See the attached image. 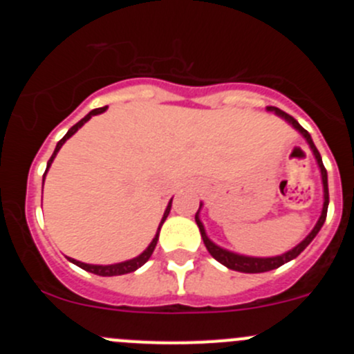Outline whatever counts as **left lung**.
<instances>
[{
    "label": "left lung",
    "mask_w": 354,
    "mask_h": 354,
    "mask_svg": "<svg viewBox=\"0 0 354 354\" xmlns=\"http://www.w3.org/2000/svg\"><path fill=\"white\" fill-rule=\"evenodd\" d=\"M267 111H270V113L277 114V116H281V118H283V120H286L288 123L291 124L292 128H295V130H298L299 133H301V137L305 138L306 144H308L310 149H312L313 156H315L317 164H319L320 176H322L324 205H322V212H320L319 221H317V224H315V226H313V230L310 231L308 236H306L303 241H299V243L296 245L295 248H291V250H289V252L283 253V255H276V257H248V255H240V253L230 252V250H226V248H223V246L216 245L212 240H210L209 236H207L205 227H203L202 221H200V217H198L200 209H202V202H200V209H198V212L195 214V221H197V226H198V230H200V234H202V240H203V243H205L207 250H209V253L214 257V259L217 260V262H221V263H223V266H226L227 269L238 270V272H246V274L267 272V270L277 269V267L284 266V263L289 262V260L296 259V257H298L299 253H301L303 250L306 248V246L312 243L313 238H315L317 234H319L320 227H322L324 223H326L327 207H329V185H327V171H326V167H324L322 157H320L319 151H317V147H315V144H313V140H312V137H310V133L305 130V128L301 127V124L298 123V121L295 120V118L289 116V114L284 113V111H281L279 108H274V106H269V108H267Z\"/></svg>",
    "instance_id": "1"
}]
</instances>
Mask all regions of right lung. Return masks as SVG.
Listing matches in <instances>:
<instances>
[{"label":"right lung","instance_id":"add662e5","mask_svg":"<svg viewBox=\"0 0 354 354\" xmlns=\"http://www.w3.org/2000/svg\"><path fill=\"white\" fill-rule=\"evenodd\" d=\"M106 109H108V106H104V108L92 109L91 113L87 114V116H85V118H82V120L78 121L77 124H73V127H71L70 130L66 131V135H65V137H63L62 140H59L58 144H56V149H55V152H53L51 159L48 160V167H46V173H48V169H49V167H51V164H53V160H55L56 154H58V152H59V149L63 147V144H65V142L68 140V138H70L71 135H75V133H77V131H78V128H82V127H84V124L87 123V121L91 120L92 116H95V114H101V113H104ZM46 173H44V178H46ZM171 202H173V198L169 200V203H167L166 210H164V216H162V219H160V223H159V227H157V233H156L154 240L151 241V245H149L147 248H145L144 252L140 253V255H138V257H135V259L124 260V262L111 263V266H94V263H84V262H78V260H75V259H70V257H68V260H70V262H73L75 266H78V267H80V269L87 270V272L97 274V276H104V277H106V276H108V277H109V276H121V274H130V272H133V270H137L138 267H142V266H144L145 262H147L149 259H151L152 252H154V248H156V245H157V240H159V231H160V227H162V224H164V221H166V217L169 216V210H171Z\"/></svg>","mask_w":354,"mask_h":354}]
</instances>
